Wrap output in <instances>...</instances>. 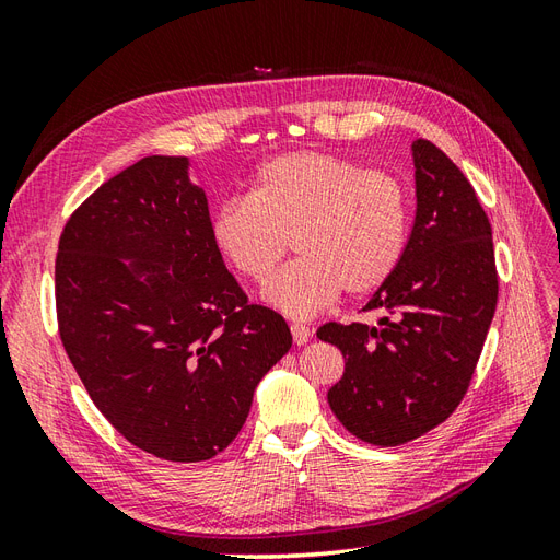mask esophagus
Masks as SVG:
<instances>
[{
	"mask_svg": "<svg viewBox=\"0 0 560 560\" xmlns=\"http://www.w3.org/2000/svg\"><path fill=\"white\" fill-rule=\"evenodd\" d=\"M292 338H294V343H296V346L308 343V338H311V329H308L306 325H292Z\"/></svg>",
	"mask_w": 560,
	"mask_h": 560,
	"instance_id": "1",
	"label": "esophagus"
}]
</instances>
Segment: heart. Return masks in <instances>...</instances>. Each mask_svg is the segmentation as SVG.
Here are the masks:
<instances>
[{"label": "heart", "mask_w": 560, "mask_h": 560, "mask_svg": "<svg viewBox=\"0 0 560 560\" xmlns=\"http://www.w3.org/2000/svg\"><path fill=\"white\" fill-rule=\"evenodd\" d=\"M411 200L399 177L364 171L329 151H287L266 161L247 198L212 212L210 243L249 282H266L292 247L301 257L266 284L264 296L292 317H313L346 290L364 296L404 259Z\"/></svg>", "instance_id": "heart-1"}]
</instances>
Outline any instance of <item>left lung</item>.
Here are the masks:
<instances>
[{"instance_id":"8db88e82","label":"left lung","mask_w":560,"mask_h":560,"mask_svg":"<svg viewBox=\"0 0 560 560\" xmlns=\"http://www.w3.org/2000/svg\"><path fill=\"white\" fill-rule=\"evenodd\" d=\"M416 222L404 259L364 311L378 327L327 322L319 341L343 352L329 406L366 444L399 446L463 401L498 306L493 229L471 184L430 140L413 142Z\"/></svg>"}]
</instances>
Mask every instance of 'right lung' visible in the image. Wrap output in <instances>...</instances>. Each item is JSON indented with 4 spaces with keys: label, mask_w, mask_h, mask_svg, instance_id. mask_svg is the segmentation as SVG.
Masks as SVG:
<instances>
[{
    "label": "right lung",
    "mask_w": 560,
    "mask_h": 560,
    "mask_svg": "<svg viewBox=\"0 0 560 560\" xmlns=\"http://www.w3.org/2000/svg\"><path fill=\"white\" fill-rule=\"evenodd\" d=\"M186 171L184 156H147L81 202L58 243L56 313L100 413L132 446L202 463L238 436L292 334L226 270Z\"/></svg>",
    "instance_id": "add662e5"
}]
</instances>
